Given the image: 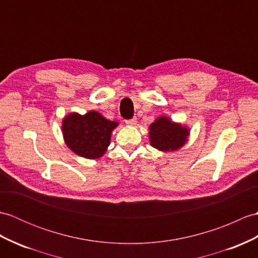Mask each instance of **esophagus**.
I'll return each instance as SVG.
<instances>
[{"mask_svg": "<svg viewBox=\"0 0 258 258\" xmlns=\"http://www.w3.org/2000/svg\"><path fill=\"white\" fill-rule=\"evenodd\" d=\"M136 122H137V118L135 116H133L132 118H128V119H126V121H125V123H126L127 125H135Z\"/></svg>", "mask_w": 258, "mask_h": 258, "instance_id": "1", "label": "esophagus"}]
</instances>
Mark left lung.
I'll list each match as a JSON object with an SVG mask.
<instances>
[{
    "instance_id": "left-lung-1",
    "label": "left lung",
    "mask_w": 258,
    "mask_h": 258,
    "mask_svg": "<svg viewBox=\"0 0 258 258\" xmlns=\"http://www.w3.org/2000/svg\"><path fill=\"white\" fill-rule=\"evenodd\" d=\"M189 130L180 124L173 123L166 116L158 117L149 126L151 145L163 152L177 151L184 145Z\"/></svg>"
}]
</instances>
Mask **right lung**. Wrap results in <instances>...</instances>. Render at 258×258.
<instances>
[{"instance_id":"1","label":"right lung","mask_w":258,"mask_h":258,"mask_svg":"<svg viewBox=\"0 0 258 258\" xmlns=\"http://www.w3.org/2000/svg\"><path fill=\"white\" fill-rule=\"evenodd\" d=\"M116 126V122L109 121L95 111L85 115L71 113L63 118L62 134L66 144L74 153L95 159L106 152L111 133Z\"/></svg>"}]
</instances>
